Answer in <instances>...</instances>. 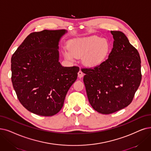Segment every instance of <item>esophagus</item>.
<instances>
[{"label":"esophagus","mask_w":151,"mask_h":151,"mask_svg":"<svg viewBox=\"0 0 151 151\" xmlns=\"http://www.w3.org/2000/svg\"><path fill=\"white\" fill-rule=\"evenodd\" d=\"M83 76H84V74L83 73L82 71L79 70V72H78V77H79V78H82Z\"/></svg>","instance_id":"34e87169"}]
</instances>
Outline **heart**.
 Masks as SVG:
<instances>
[{
  "mask_svg": "<svg viewBox=\"0 0 151 151\" xmlns=\"http://www.w3.org/2000/svg\"><path fill=\"white\" fill-rule=\"evenodd\" d=\"M69 50L64 52L69 60L83 58V63L90 68H95L103 63L110 51L108 41L97 36L72 40L69 45Z\"/></svg>",
  "mask_w": 151,
  "mask_h": 151,
  "instance_id": "1",
  "label": "heart"
}]
</instances>
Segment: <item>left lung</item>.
Returning <instances> with one entry per match:
<instances>
[{
  "label": "left lung",
  "instance_id": "obj_1",
  "mask_svg": "<svg viewBox=\"0 0 151 151\" xmlns=\"http://www.w3.org/2000/svg\"><path fill=\"white\" fill-rule=\"evenodd\" d=\"M114 39L108 59L100 66L83 69L89 103L95 110L108 114L128 106L141 81V58L126 36L111 31Z\"/></svg>",
  "mask_w": 151,
  "mask_h": 151
}]
</instances>
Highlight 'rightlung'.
<instances>
[{
	"mask_svg": "<svg viewBox=\"0 0 151 151\" xmlns=\"http://www.w3.org/2000/svg\"><path fill=\"white\" fill-rule=\"evenodd\" d=\"M66 29L29 34L11 59L12 82L21 104L38 115L51 116L63 106L79 68L64 67L59 61V44Z\"/></svg>",
	"mask_w": 151,
	"mask_h": 151,
	"instance_id": "add662e5",
	"label": "right lung"
}]
</instances>
